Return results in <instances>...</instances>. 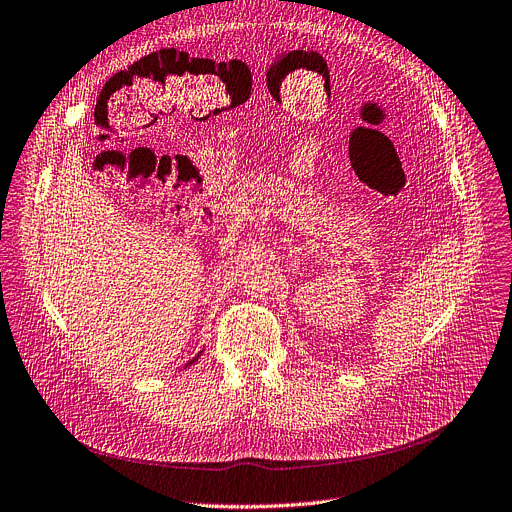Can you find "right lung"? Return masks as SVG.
<instances>
[{
	"label": "right lung",
	"instance_id": "add662e5",
	"mask_svg": "<svg viewBox=\"0 0 512 512\" xmlns=\"http://www.w3.org/2000/svg\"><path fill=\"white\" fill-rule=\"evenodd\" d=\"M201 355H203V350H201V352H199V355H196V357H194V359H190V361H188V363H186V365H184V369H188V367H192V365H194V363H196V361H199V359H201Z\"/></svg>",
	"mask_w": 512,
	"mask_h": 512
}]
</instances>
